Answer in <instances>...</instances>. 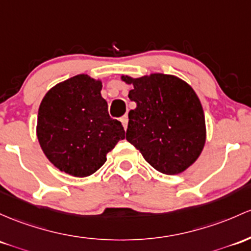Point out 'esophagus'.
<instances>
[{
    "label": "esophagus",
    "instance_id": "1",
    "mask_svg": "<svg viewBox=\"0 0 251 251\" xmlns=\"http://www.w3.org/2000/svg\"><path fill=\"white\" fill-rule=\"evenodd\" d=\"M120 121H121V124H123V126H124V128H127V124H128V117L127 115H123V117L120 118Z\"/></svg>",
    "mask_w": 251,
    "mask_h": 251
}]
</instances>
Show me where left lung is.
Wrapping results in <instances>:
<instances>
[{
  "instance_id": "obj_1",
  "label": "left lung",
  "mask_w": 251,
  "mask_h": 251,
  "mask_svg": "<svg viewBox=\"0 0 251 251\" xmlns=\"http://www.w3.org/2000/svg\"><path fill=\"white\" fill-rule=\"evenodd\" d=\"M121 78L133 84L128 98L137 103L128 113L127 142L159 173H182L205 145V115L199 98L191 85L172 75Z\"/></svg>"
}]
</instances>
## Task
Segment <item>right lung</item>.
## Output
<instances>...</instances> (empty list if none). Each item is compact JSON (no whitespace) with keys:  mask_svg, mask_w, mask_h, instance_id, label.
I'll list each match as a JSON object with an SVG mask.
<instances>
[{"mask_svg":"<svg viewBox=\"0 0 251 251\" xmlns=\"http://www.w3.org/2000/svg\"><path fill=\"white\" fill-rule=\"evenodd\" d=\"M101 89V81L77 75L51 88L41 101L38 140L60 172L76 177L94 174L125 138L120 121L109 117Z\"/></svg>","mask_w":251,"mask_h":251,"instance_id":"obj_1","label":"right lung"}]
</instances>
